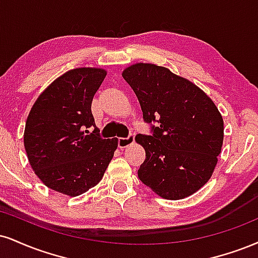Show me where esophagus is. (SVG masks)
I'll return each mask as SVG.
<instances>
[{
  "instance_id": "obj_1",
  "label": "esophagus",
  "mask_w": 258,
  "mask_h": 258,
  "mask_svg": "<svg viewBox=\"0 0 258 258\" xmlns=\"http://www.w3.org/2000/svg\"><path fill=\"white\" fill-rule=\"evenodd\" d=\"M119 148L120 149H125L128 147V145H132L135 143V135H130L127 138H119Z\"/></svg>"
}]
</instances>
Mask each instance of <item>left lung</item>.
Returning <instances> with one entry per match:
<instances>
[{"mask_svg": "<svg viewBox=\"0 0 258 258\" xmlns=\"http://www.w3.org/2000/svg\"><path fill=\"white\" fill-rule=\"evenodd\" d=\"M122 77L138 97L144 120L159 122L153 136H136L145 150L139 179L166 200L191 196L212 178L218 163L221 113L203 90L166 67L137 62Z\"/></svg>", "mask_w": 258, "mask_h": 258, "instance_id": "left-lung-1", "label": "left lung"}]
</instances>
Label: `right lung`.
<instances>
[{
    "label": "right lung",
    "mask_w": 258,
    "mask_h": 258,
    "mask_svg": "<svg viewBox=\"0 0 258 258\" xmlns=\"http://www.w3.org/2000/svg\"><path fill=\"white\" fill-rule=\"evenodd\" d=\"M107 71L79 67L58 77L38 96L27 116L24 147L35 174L68 197L101 181L117 148V138L102 139L91 113L92 98Z\"/></svg>",
    "instance_id": "1"
}]
</instances>
